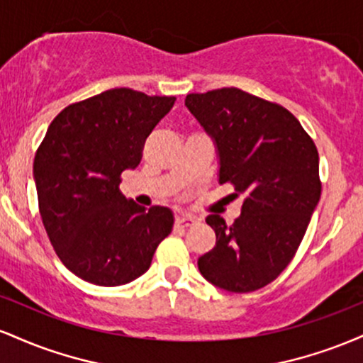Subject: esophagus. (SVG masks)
I'll return each instance as SVG.
<instances>
[{
    "label": "esophagus",
    "instance_id": "1",
    "mask_svg": "<svg viewBox=\"0 0 363 363\" xmlns=\"http://www.w3.org/2000/svg\"><path fill=\"white\" fill-rule=\"evenodd\" d=\"M196 222H198V218L193 215H179L176 218L177 227H193Z\"/></svg>",
    "mask_w": 363,
    "mask_h": 363
}]
</instances>
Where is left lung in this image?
I'll list each match as a JSON object with an SVG mask.
<instances>
[{
  "label": "left lung",
  "mask_w": 363,
  "mask_h": 363,
  "mask_svg": "<svg viewBox=\"0 0 363 363\" xmlns=\"http://www.w3.org/2000/svg\"><path fill=\"white\" fill-rule=\"evenodd\" d=\"M186 107L215 141L220 184L245 196L232 225L206 216L216 244L199 273L235 294L259 290L289 266L318 206V148L290 111L234 86L189 94Z\"/></svg>",
  "instance_id": "8db88e82"
}]
</instances>
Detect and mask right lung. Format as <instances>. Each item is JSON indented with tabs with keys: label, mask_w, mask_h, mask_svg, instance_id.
Wrapping results in <instances>:
<instances>
[{
	"label": "right lung",
	"mask_w": 363,
	"mask_h": 363,
	"mask_svg": "<svg viewBox=\"0 0 363 363\" xmlns=\"http://www.w3.org/2000/svg\"><path fill=\"white\" fill-rule=\"evenodd\" d=\"M176 97L112 89L65 107L34 158L39 211L54 251L82 280L119 286L150 268L172 232L165 206L145 210L119 191L138 167L145 140Z\"/></svg>",
	"instance_id": "1"
}]
</instances>
